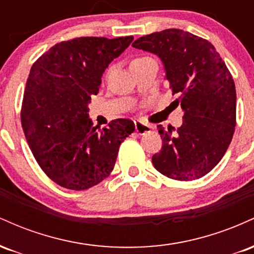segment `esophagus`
Returning a JSON list of instances; mask_svg holds the SVG:
<instances>
[{
	"instance_id": "esophagus-1",
	"label": "esophagus",
	"mask_w": 254,
	"mask_h": 254,
	"mask_svg": "<svg viewBox=\"0 0 254 254\" xmlns=\"http://www.w3.org/2000/svg\"><path fill=\"white\" fill-rule=\"evenodd\" d=\"M151 129H153V127H151V125L142 123L141 121L135 122V131L138 133V135H143V133L148 132V131H150Z\"/></svg>"
}]
</instances>
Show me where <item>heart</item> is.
I'll list each match as a JSON object with an SVG mask.
<instances>
[{"instance_id": "obj_1", "label": "heart", "mask_w": 254, "mask_h": 254, "mask_svg": "<svg viewBox=\"0 0 254 254\" xmlns=\"http://www.w3.org/2000/svg\"><path fill=\"white\" fill-rule=\"evenodd\" d=\"M147 58H149V57H136V58H133V60L131 61V65H132V64H136V63L142 62V61L147 60Z\"/></svg>"}]
</instances>
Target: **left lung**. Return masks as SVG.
I'll list each match as a JSON object with an SVG mask.
<instances>
[{
    "label": "left lung",
    "mask_w": 254,
    "mask_h": 254,
    "mask_svg": "<svg viewBox=\"0 0 254 254\" xmlns=\"http://www.w3.org/2000/svg\"><path fill=\"white\" fill-rule=\"evenodd\" d=\"M165 65L166 80L184 111L182 127L157 125L162 148L151 157L164 176L199 179L221 161L237 124V92L232 74L214 45L190 32L170 28L135 40Z\"/></svg>",
    "instance_id": "left-lung-1"
}]
</instances>
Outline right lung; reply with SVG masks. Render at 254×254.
Masks as SVG:
<instances>
[{"mask_svg":"<svg viewBox=\"0 0 254 254\" xmlns=\"http://www.w3.org/2000/svg\"><path fill=\"white\" fill-rule=\"evenodd\" d=\"M132 36L81 37L61 42L32 65L21 106V124L38 165L52 182L87 190L110 176L119 145L135 130L125 118L98 129L88 117L105 69Z\"/></svg>","mask_w":254,"mask_h":254,"instance_id":"1","label":"right lung"}]
</instances>
